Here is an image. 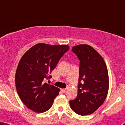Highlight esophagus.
<instances>
[{"label": "esophagus", "instance_id": "34e87169", "mask_svg": "<svg viewBox=\"0 0 125 125\" xmlns=\"http://www.w3.org/2000/svg\"><path fill=\"white\" fill-rule=\"evenodd\" d=\"M61 91L63 93H65V92H66V91H67V89H62Z\"/></svg>", "mask_w": 125, "mask_h": 125}]
</instances>
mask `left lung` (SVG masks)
Masks as SVG:
<instances>
[{
	"instance_id": "1",
	"label": "left lung",
	"mask_w": 125,
	"mask_h": 125,
	"mask_svg": "<svg viewBox=\"0 0 125 125\" xmlns=\"http://www.w3.org/2000/svg\"><path fill=\"white\" fill-rule=\"evenodd\" d=\"M72 51L80 60V67L77 96L70 100V106L79 115H89L103 104L107 97L108 69L103 57L92 46L81 44L73 46Z\"/></svg>"
}]
</instances>
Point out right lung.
Masks as SVG:
<instances>
[{
  "instance_id": "add662e5",
  "label": "right lung",
  "mask_w": 125,
  "mask_h": 125,
  "mask_svg": "<svg viewBox=\"0 0 125 125\" xmlns=\"http://www.w3.org/2000/svg\"><path fill=\"white\" fill-rule=\"evenodd\" d=\"M69 49L66 45L38 43L22 57L16 70V87L28 108L42 113L52 106L60 89L43 80L51 78L50 74Z\"/></svg>"
}]
</instances>
